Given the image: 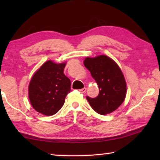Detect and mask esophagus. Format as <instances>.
Returning <instances> with one entry per match:
<instances>
[{"instance_id":"esophagus-1","label":"esophagus","mask_w":160,"mask_h":160,"mask_svg":"<svg viewBox=\"0 0 160 160\" xmlns=\"http://www.w3.org/2000/svg\"><path fill=\"white\" fill-rule=\"evenodd\" d=\"M86 90H87V88L86 87H84V88H82V89H80L79 91L81 93H84V92H86Z\"/></svg>"}]
</instances>
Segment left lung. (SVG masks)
I'll use <instances>...</instances> for the list:
<instances>
[{
  "instance_id": "1",
  "label": "left lung",
  "mask_w": 160,
  "mask_h": 160,
  "mask_svg": "<svg viewBox=\"0 0 160 160\" xmlns=\"http://www.w3.org/2000/svg\"><path fill=\"white\" fill-rule=\"evenodd\" d=\"M84 64L100 89L96 98L87 96L92 108L101 115L117 110L124 100L127 92L125 79L119 65L106 55L87 58Z\"/></svg>"
}]
</instances>
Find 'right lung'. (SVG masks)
I'll use <instances>...</instances> for the list:
<instances>
[{
  "instance_id": "right-lung-1",
  "label": "right lung",
  "mask_w": 160,
  "mask_h": 160,
  "mask_svg": "<svg viewBox=\"0 0 160 160\" xmlns=\"http://www.w3.org/2000/svg\"><path fill=\"white\" fill-rule=\"evenodd\" d=\"M65 63L47 61L30 80L28 93L32 108L46 116L58 112L71 92V80L63 73Z\"/></svg>"
}]
</instances>
